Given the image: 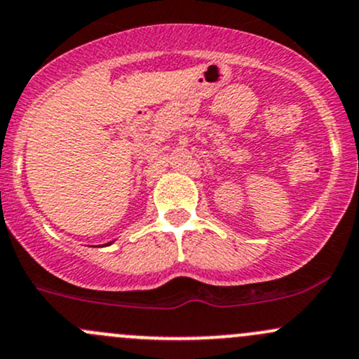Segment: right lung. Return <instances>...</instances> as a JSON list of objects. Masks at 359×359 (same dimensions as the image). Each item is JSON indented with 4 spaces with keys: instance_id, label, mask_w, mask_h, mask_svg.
<instances>
[{
    "instance_id": "obj_1",
    "label": "right lung",
    "mask_w": 359,
    "mask_h": 359,
    "mask_svg": "<svg viewBox=\"0 0 359 359\" xmlns=\"http://www.w3.org/2000/svg\"><path fill=\"white\" fill-rule=\"evenodd\" d=\"M110 244H111V243H108V244H104V246H110Z\"/></svg>"
}]
</instances>
